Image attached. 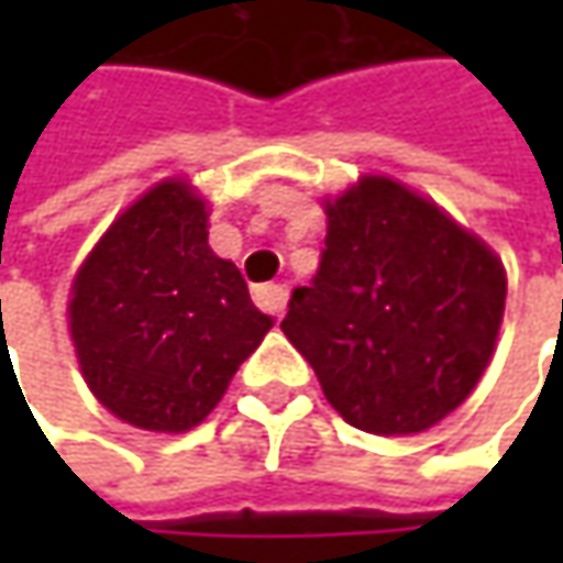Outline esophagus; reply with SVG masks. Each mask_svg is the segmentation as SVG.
<instances>
[{
	"instance_id": "1",
	"label": "esophagus",
	"mask_w": 563,
	"mask_h": 563,
	"mask_svg": "<svg viewBox=\"0 0 563 563\" xmlns=\"http://www.w3.org/2000/svg\"><path fill=\"white\" fill-rule=\"evenodd\" d=\"M253 300L260 310H266L269 316H285V307H288V288L285 285H263L253 291Z\"/></svg>"
}]
</instances>
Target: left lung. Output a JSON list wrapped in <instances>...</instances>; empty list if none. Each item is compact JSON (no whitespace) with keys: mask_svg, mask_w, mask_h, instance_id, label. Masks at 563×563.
<instances>
[{"mask_svg":"<svg viewBox=\"0 0 563 563\" xmlns=\"http://www.w3.org/2000/svg\"><path fill=\"white\" fill-rule=\"evenodd\" d=\"M329 234L282 332L325 400L373 435H413L486 373L508 297L505 266L432 200L366 175L325 203Z\"/></svg>","mask_w":563,"mask_h":563,"instance_id":"obj_1","label":"left lung"}]
</instances>
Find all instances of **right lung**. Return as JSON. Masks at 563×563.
<instances>
[{"instance_id": "right-lung-1", "label": "right lung", "mask_w": 563, "mask_h": 563, "mask_svg": "<svg viewBox=\"0 0 563 563\" xmlns=\"http://www.w3.org/2000/svg\"><path fill=\"white\" fill-rule=\"evenodd\" d=\"M77 363L97 400L150 432H187L222 400L272 319L216 256L206 203L168 178L128 206L77 272Z\"/></svg>"}]
</instances>
